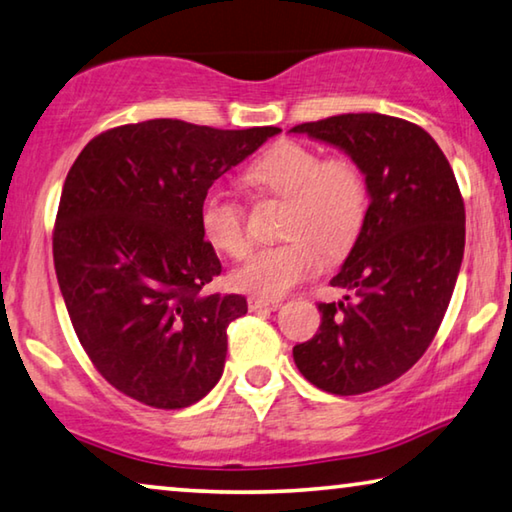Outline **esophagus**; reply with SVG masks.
Returning a JSON list of instances; mask_svg holds the SVG:
<instances>
[{
    "mask_svg": "<svg viewBox=\"0 0 512 512\" xmlns=\"http://www.w3.org/2000/svg\"><path fill=\"white\" fill-rule=\"evenodd\" d=\"M282 300H271V298H248V310L250 312H262V310H278Z\"/></svg>",
    "mask_w": 512,
    "mask_h": 512,
    "instance_id": "1",
    "label": "esophagus"
}]
</instances>
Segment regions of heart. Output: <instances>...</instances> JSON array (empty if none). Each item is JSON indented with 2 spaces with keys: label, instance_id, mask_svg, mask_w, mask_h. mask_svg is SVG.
<instances>
[{
  "label": "heart",
  "instance_id": "obj_1",
  "mask_svg": "<svg viewBox=\"0 0 512 512\" xmlns=\"http://www.w3.org/2000/svg\"><path fill=\"white\" fill-rule=\"evenodd\" d=\"M257 189L289 200L280 246L262 248L232 273V287L259 298H280L316 278L326 254L342 255L358 239L369 212V186L360 166L348 157H323L310 145L282 141L248 170ZM209 246L227 257L248 250L246 209L230 191L205 193L198 212Z\"/></svg>",
  "mask_w": 512,
  "mask_h": 512
}]
</instances>
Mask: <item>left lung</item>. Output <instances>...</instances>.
Listing matches in <instances>:
<instances>
[{
    "mask_svg": "<svg viewBox=\"0 0 512 512\" xmlns=\"http://www.w3.org/2000/svg\"><path fill=\"white\" fill-rule=\"evenodd\" d=\"M337 145L364 173L369 212L332 287L321 326L294 346L298 371L323 392L364 394L403 376L444 319L465 253V202L440 145L383 113H342L291 127Z\"/></svg>",
    "mask_w": 512,
    "mask_h": 512,
    "instance_id": "8db88e82",
    "label": "left lung"
}]
</instances>
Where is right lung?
I'll return each instance as SVG.
<instances>
[{"label": "right lung", "instance_id": "1", "mask_svg": "<svg viewBox=\"0 0 512 512\" xmlns=\"http://www.w3.org/2000/svg\"><path fill=\"white\" fill-rule=\"evenodd\" d=\"M278 127L157 118L107 129L79 152L54 223V269L72 328L129 399L189 408L223 373L239 294H202L221 262L198 212L218 177Z\"/></svg>", "mask_w": 512, "mask_h": 512}]
</instances>
